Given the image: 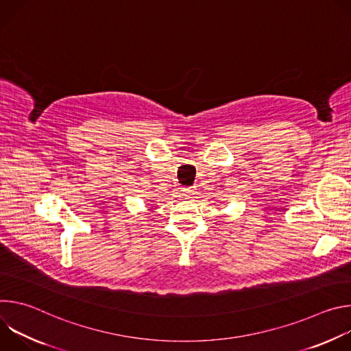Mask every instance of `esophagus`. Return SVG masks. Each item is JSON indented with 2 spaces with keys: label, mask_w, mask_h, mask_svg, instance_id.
<instances>
[{
  "label": "esophagus",
  "mask_w": 351,
  "mask_h": 351,
  "mask_svg": "<svg viewBox=\"0 0 351 351\" xmlns=\"http://www.w3.org/2000/svg\"><path fill=\"white\" fill-rule=\"evenodd\" d=\"M184 191H186V193L190 195V194L193 193V189H191V187H186V189H184Z\"/></svg>",
  "instance_id": "esophagus-1"
}]
</instances>
